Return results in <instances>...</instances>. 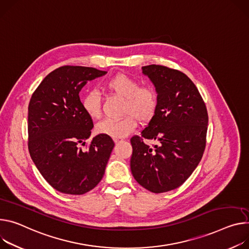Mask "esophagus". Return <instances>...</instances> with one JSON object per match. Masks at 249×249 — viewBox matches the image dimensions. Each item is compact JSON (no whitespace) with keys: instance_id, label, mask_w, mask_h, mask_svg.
Listing matches in <instances>:
<instances>
[{"instance_id":"34e87169","label":"esophagus","mask_w":249,"mask_h":249,"mask_svg":"<svg viewBox=\"0 0 249 249\" xmlns=\"http://www.w3.org/2000/svg\"><path fill=\"white\" fill-rule=\"evenodd\" d=\"M114 142H115V144H118V143L123 142V139H114Z\"/></svg>"}]
</instances>
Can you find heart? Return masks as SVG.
Listing matches in <instances>:
<instances>
[{
    "mask_svg": "<svg viewBox=\"0 0 249 249\" xmlns=\"http://www.w3.org/2000/svg\"><path fill=\"white\" fill-rule=\"evenodd\" d=\"M105 88L112 94L125 100L121 119H104L96 126L99 134L114 139L124 138L136 128L137 121L149 122L155 115L158 99L155 90L150 86H140L139 82L124 73H118L109 78ZM82 107L92 119L101 115V96L96 90L87 92L82 98Z\"/></svg>",
    "mask_w": 249,
    "mask_h": 249,
    "instance_id": "1",
    "label": "heart"
}]
</instances>
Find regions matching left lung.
Wrapping results in <instances>:
<instances>
[{
  "label": "left lung",
  "mask_w": 249,
  "mask_h": 249,
  "mask_svg": "<svg viewBox=\"0 0 249 249\" xmlns=\"http://www.w3.org/2000/svg\"><path fill=\"white\" fill-rule=\"evenodd\" d=\"M157 92L154 117L133 136L130 160L134 178L148 191L160 194L183 185L197 167L206 148L209 116L197 88L183 72L167 66L142 67ZM157 140L150 147L142 138Z\"/></svg>",
  "instance_id": "left-lung-1"
}]
</instances>
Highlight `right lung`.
<instances>
[{
    "mask_svg": "<svg viewBox=\"0 0 249 249\" xmlns=\"http://www.w3.org/2000/svg\"><path fill=\"white\" fill-rule=\"evenodd\" d=\"M93 67L65 65L48 74L29 104V151L47 182L56 191L83 195L103 178L114 142L95 136L87 150L92 119L83 109L79 92L87 81L106 74Z\"/></svg>",
    "mask_w": 249,
    "mask_h": 249,
    "instance_id": "1",
    "label": "right lung"
}]
</instances>
